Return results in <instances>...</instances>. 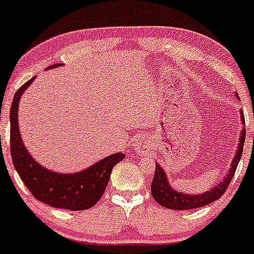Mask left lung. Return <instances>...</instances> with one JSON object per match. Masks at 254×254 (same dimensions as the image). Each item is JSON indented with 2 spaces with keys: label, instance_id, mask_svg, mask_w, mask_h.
Returning a JSON list of instances; mask_svg holds the SVG:
<instances>
[{
  "label": "left lung",
  "instance_id": "1",
  "mask_svg": "<svg viewBox=\"0 0 254 254\" xmlns=\"http://www.w3.org/2000/svg\"><path fill=\"white\" fill-rule=\"evenodd\" d=\"M238 97V96H237ZM241 118H242V123H245V117H243V112H241ZM246 139V129L242 130L240 137V143L236 151L235 158L232 160L231 167H230L227 176L225 177L224 181L212 188L211 190H207L204 194H199V195H188V194L179 193V191L173 190L170 187L167 182V177H166L165 171L162 167L156 163V170L155 176H153L152 184H151V193H152L153 199L157 201L160 205L168 207V209H175V210H190L195 209V207H201L209 205L212 201L217 200L222 196V194L226 191L227 187H229L230 182H231L232 177H234L236 168L238 166V162L241 160L243 151V145H245Z\"/></svg>",
  "mask_w": 254,
  "mask_h": 254
}]
</instances>
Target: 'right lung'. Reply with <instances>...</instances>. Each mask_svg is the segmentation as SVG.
I'll list each match as a JSON object with an SVG mask.
<instances>
[{
    "mask_svg": "<svg viewBox=\"0 0 254 254\" xmlns=\"http://www.w3.org/2000/svg\"><path fill=\"white\" fill-rule=\"evenodd\" d=\"M51 65L50 67H55ZM25 82L14 94L11 113V156L20 179L37 200L59 209L86 210L96 205L107 188L113 167L125 158L124 153H114L96 165L73 175L51 172L38 165L23 145L18 130V102L33 79Z\"/></svg>",
    "mask_w": 254,
    "mask_h": 254,
    "instance_id": "obj_1",
    "label": "right lung"
}]
</instances>
